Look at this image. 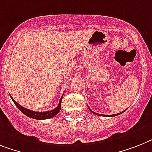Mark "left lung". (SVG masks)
I'll return each mask as SVG.
<instances>
[{
  "instance_id": "left-lung-1",
  "label": "left lung",
  "mask_w": 152,
  "mask_h": 152,
  "mask_svg": "<svg viewBox=\"0 0 152 152\" xmlns=\"http://www.w3.org/2000/svg\"><path fill=\"white\" fill-rule=\"evenodd\" d=\"M88 109H89V110L90 111H91V113H94V114H96V115H98V116H118V115H120V114H121V113H123L124 112H125V110H124V111H122V112L121 113H117V114H113V115H103V114H99V113H95V112H93V111H91V110H90V108L88 107Z\"/></svg>"
}]
</instances>
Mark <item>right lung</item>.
<instances>
[{
	"mask_svg": "<svg viewBox=\"0 0 152 152\" xmlns=\"http://www.w3.org/2000/svg\"><path fill=\"white\" fill-rule=\"evenodd\" d=\"M63 96H64V95H63L61 100H60V102H59L58 106H56L55 109H53V110H50V111H46V112H36V111H32V110H28V109L22 107L21 105H19L15 100H14V99L11 97V99H12V101L14 102V103L15 104V106H17V107L22 111V113L25 114L26 116H28L30 118L36 119V120H46V119L52 118V117L56 116V114L60 112V110H61V101H62Z\"/></svg>",
	"mask_w": 152,
	"mask_h": 152,
	"instance_id": "add662e5",
	"label": "right lung"
}]
</instances>
